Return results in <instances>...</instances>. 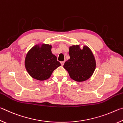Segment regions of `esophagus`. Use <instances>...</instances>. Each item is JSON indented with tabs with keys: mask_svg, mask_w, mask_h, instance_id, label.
<instances>
[{
	"mask_svg": "<svg viewBox=\"0 0 123 123\" xmlns=\"http://www.w3.org/2000/svg\"><path fill=\"white\" fill-rule=\"evenodd\" d=\"M64 61H62V62H61V66H63V64H64Z\"/></svg>",
	"mask_w": 123,
	"mask_h": 123,
	"instance_id": "esophagus-1",
	"label": "esophagus"
}]
</instances>
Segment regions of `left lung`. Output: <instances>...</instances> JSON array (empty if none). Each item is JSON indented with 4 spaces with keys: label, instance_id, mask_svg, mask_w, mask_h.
<instances>
[{
    "label": "left lung",
    "instance_id": "1",
    "mask_svg": "<svg viewBox=\"0 0 123 123\" xmlns=\"http://www.w3.org/2000/svg\"><path fill=\"white\" fill-rule=\"evenodd\" d=\"M70 59L64 63L63 67L69 76L76 81L87 80L94 73L96 63L94 55L87 46L81 49L79 45L69 47Z\"/></svg>",
    "mask_w": 123,
    "mask_h": 123
}]
</instances>
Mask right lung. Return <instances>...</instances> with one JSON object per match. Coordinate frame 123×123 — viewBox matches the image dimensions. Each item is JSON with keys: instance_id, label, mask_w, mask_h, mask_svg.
Masks as SVG:
<instances>
[{"instance_id": "obj_1", "label": "right lung", "mask_w": 123, "mask_h": 123, "mask_svg": "<svg viewBox=\"0 0 123 123\" xmlns=\"http://www.w3.org/2000/svg\"><path fill=\"white\" fill-rule=\"evenodd\" d=\"M51 49V45L43 44L41 47L36 45L26 54L25 66L32 78L40 81L47 80L54 70L61 66Z\"/></svg>"}]
</instances>
